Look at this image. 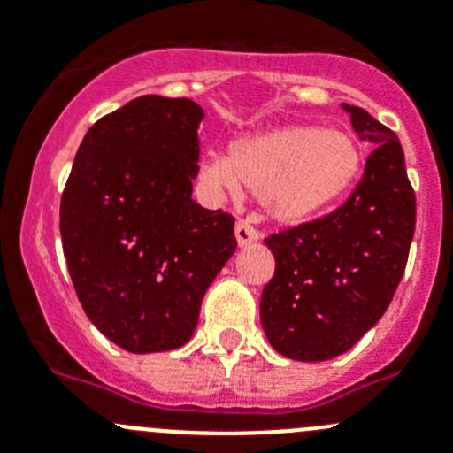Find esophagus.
<instances>
[{
    "instance_id": "obj_1",
    "label": "esophagus",
    "mask_w": 453,
    "mask_h": 453,
    "mask_svg": "<svg viewBox=\"0 0 453 453\" xmlns=\"http://www.w3.org/2000/svg\"><path fill=\"white\" fill-rule=\"evenodd\" d=\"M234 234L239 246H246V243H252L259 239V230H257L250 221H246V219H239V221H236Z\"/></svg>"
}]
</instances>
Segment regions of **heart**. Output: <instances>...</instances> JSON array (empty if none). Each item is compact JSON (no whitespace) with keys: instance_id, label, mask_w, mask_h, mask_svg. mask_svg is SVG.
Masks as SVG:
<instances>
[{"instance_id":"1","label":"heart","mask_w":453,"mask_h":453,"mask_svg":"<svg viewBox=\"0 0 453 453\" xmlns=\"http://www.w3.org/2000/svg\"><path fill=\"white\" fill-rule=\"evenodd\" d=\"M358 166L361 153L345 130L288 126L236 140L230 157L203 162L201 178L210 189L230 196L243 182L275 219L303 221L343 196Z\"/></svg>"}]
</instances>
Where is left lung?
Instances as JSON below:
<instances>
[{"mask_svg":"<svg viewBox=\"0 0 453 453\" xmlns=\"http://www.w3.org/2000/svg\"><path fill=\"white\" fill-rule=\"evenodd\" d=\"M372 146L343 205L268 234L275 273L262 291V327L280 354L327 361L348 352L393 300L415 232V191L393 130L343 105Z\"/></svg>","mask_w":453,"mask_h":453,"instance_id":"obj_1","label":"left lung"}]
</instances>
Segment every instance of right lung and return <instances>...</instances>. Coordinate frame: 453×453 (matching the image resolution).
<instances>
[{
	"label": "right lung",
	"mask_w": 453,
	"mask_h": 453,
	"mask_svg": "<svg viewBox=\"0 0 453 453\" xmlns=\"http://www.w3.org/2000/svg\"><path fill=\"white\" fill-rule=\"evenodd\" d=\"M203 117L185 96L128 101L85 133L60 198L76 296L95 327L128 352L185 345L236 248L234 217L191 198Z\"/></svg>",
	"instance_id": "obj_1"
}]
</instances>
